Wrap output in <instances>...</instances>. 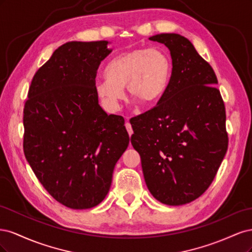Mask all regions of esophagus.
<instances>
[{
  "instance_id": "1",
  "label": "esophagus",
  "mask_w": 252,
  "mask_h": 252,
  "mask_svg": "<svg viewBox=\"0 0 252 252\" xmlns=\"http://www.w3.org/2000/svg\"><path fill=\"white\" fill-rule=\"evenodd\" d=\"M125 126H126V129H127V131H128L129 136H131V135H132V133H133V130H132V128H131L130 123H129V122H126Z\"/></svg>"
}]
</instances>
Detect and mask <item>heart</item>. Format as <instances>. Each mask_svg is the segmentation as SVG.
<instances>
[{
    "instance_id": "b5f03b06",
    "label": "heart",
    "mask_w": 252,
    "mask_h": 252,
    "mask_svg": "<svg viewBox=\"0 0 252 252\" xmlns=\"http://www.w3.org/2000/svg\"><path fill=\"white\" fill-rule=\"evenodd\" d=\"M170 62L157 48H136L113 58L104 69L105 79L94 83V91L104 108L117 111L129 94L144 104H155L164 96L170 79Z\"/></svg>"
}]
</instances>
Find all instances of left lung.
Masks as SVG:
<instances>
[{
    "label": "left lung",
    "mask_w": 252,
    "mask_h": 252,
    "mask_svg": "<svg viewBox=\"0 0 252 252\" xmlns=\"http://www.w3.org/2000/svg\"><path fill=\"white\" fill-rule=\"evenodd\" d=\"M169 49L171 78L155 108L132 118L131 144L155 199L180 206L210 186L228 147L224 102L212 67L178 33L149 37Z\"/></svg>",
    "instance_id": "obj_1"
}]
</instances>
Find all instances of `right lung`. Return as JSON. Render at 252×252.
<instances>
[{
  "label": "right lung",
  "mask_w": 252,
  "mask_h": 252,
  "mask_svg": "<svg viewBox=\"0 0 252 252\" xmlns=\"http://www.w3.org/2000/svg\"><path fill=\"white\" fill-rule=\"evenodd\" d=\"M108 41L68 42L34 74L24 107V154L49 194L71 209L107 195L129 145L123 117L106 113L94 91Z\"/></svg>",
  "instance_id": "1"
}]
</instances>
